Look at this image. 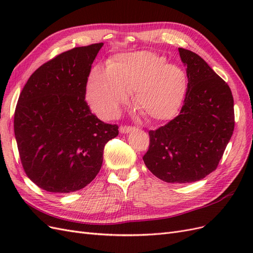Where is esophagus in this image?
<instances>
[{
    "mask_svg": "<svg viewBox=\"0 0 253 253\" xmlns=\"http://www.w3.org/2000/svg\"><path fill=\"white\" fill-rule=\"evenodd\" d=\"M133 128H134V127L125 126H120V127H119V131H120V133H121V134H127V133L131 132Z\"/></svg>",
    "mask_w": 253,
    "mask_h": 253,
    "instance_id": "34e87169",
    "label": "esophagus"
}]
</instances>
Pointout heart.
<instances>
[{
    "mask_svg": "<svg viewBox=\"0 0 253 253\" xmlns=\"http://www.w3.org/2000/svg\"><path fill=\"white\" fill-rule=\"evenodd\" d=\"M189 86L182 67L151 51H135L113 58L108 68L96 66L87 81L86 99L99 116L117 115L134 91L137 109L153 120L172 119L180 110Z\"/></svg>",
    "mask_w": 253,
    "mask_h": 253,
    "instance_id": "1",
    "label": "heart"
}]
</instances>
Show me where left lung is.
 <instances>
[{"label":"left lung","mask_w":253,"mask_h":253,"mask_svg":"<svg viewBox=\"0 0 253 253\" xmlns=\"http://www.w3.org/2000/svg\"><path fill=\"white\" fill-rule=\"evenodd\" d=\"M187 67L188 91L181 111L169 124L150 131L143 156L156 177L194 182L216 169L234 129L230 87L197 53L178 48Z\"/></svg>","instance_id":"8db88e82"}]
</instances>
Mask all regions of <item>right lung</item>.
<instances>
[{
  "label": "right lung",
  "mask_w": 253,
  "mask_h": 253,
  "mask_svg": "<svg viewBox=\"0 0 253 253\" xmlns=\"http://www.w3.org/2000/svg\"><path fill=\"white\" fill-rule=\"evenodd\" d=\"M103 43L75 47L44 63L23 87L14 136L28 178L52 193H71L93 180L104 145L118 135L85 102L87 77Z\"/></svg>",
  "instance_id": "add662e5"
}]
</instances>
